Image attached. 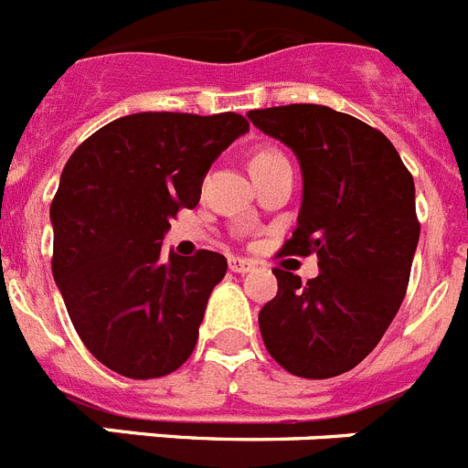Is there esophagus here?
<instances>
[{"mask_svg":"<svg viewBox=\"0 0 468 468\" xmlns=\"http://www.w3.org/2000/svg\"><path fill=\"white\" fill-rule=\"evenodd\" d=\"M229 270L234 274H248V271L255 270V264L250 260H243V258H229Z\"/></svg>","mask_w":468,"mask_h":468,"instance_id":"obj_1","label":"esophagus"}]
</instances>
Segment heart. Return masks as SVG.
Segmentation results:
<instances>
[{"instance_id":"b5f03b06","label":"heart","mask_w":468,"mask_h":468,"mask_svg":"<svg viewBox=\"0 0 468 468\" xmlns=\"http://www.w3.org/2000/svg\"><path fill=\"white\" fill-rule=\"evenodd\" d=\"M279 156H283L281 152L276 150H260L258 154L253 156V161H264V159H279Z\"/></svg>"}]
</instances>
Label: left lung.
Here are the masks:
<instances>
[{"label":"left lung","mask_w":468,"mask_h":468,"mask_svg":"<svg viewBox=\"0 0 468 468\" xmlns=\"http://www.w3.org/2000/svg\"><path fill=\"white\" fill-rule=\"evenodd\" d=\"M248 119L300 161L297 229L281 253H316L321 270L307 283L274 270L279 292L258 318L264 346L297 378H335L378 346L408 291L415 183L387 135L345 112L283 105Z\"/></svg>","instance_id":"8db88e82"}]
</instances>
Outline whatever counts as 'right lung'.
<instances>
[{
	"label": "right lung",
	"mask_w": 468,
	"mask_h": 468,
	"mask_svg": "<svg viewBox=\"0 0 468 468\" xmlns=\"http://www.w3.org/2000/svg\"><path fill=\"white\" fill-rule=\"evenodd\" d=\"M243 133L234 112H138L95 131L65 164L51 204L53 279L86 349L114 373L164 378L194 351L227 260L164 255L161 243Z\"/></svg>",
	"instance_id": "add662e5"
}]
</instances>
